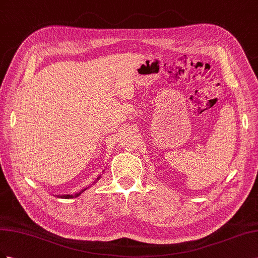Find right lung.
<instances>
[{
  "label": "right lung",
  "instance_id": "1",
  "mask_svg": "<svg viewBox=\"0 0 258 258\" xmlns=\"http://www.w3.org/2000/svg\"><path fill=\"white\" fill-rule=\"evenodd\" d=\"M100 178V176H99V177L97 178V180ZM87 188H84V189H82V190H81V191H79V192L78 194H76V195H64V196H57L58 198H62V199H70V198H77V197H79L81 194H82V192H84V191L86 190Z\"/></svg>",
  "mask_w": 258,
  "mask_h": 258
}]
</instances>
